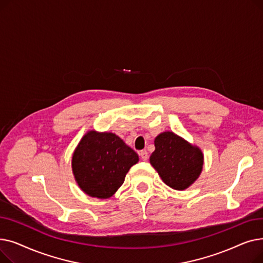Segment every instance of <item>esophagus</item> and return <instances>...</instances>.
I'll return each mask as SVG.
<instances>
[{"label": "esophagus", "mask_w": 263, "mask_h": 263, "mask_svg": "<svg viewBox=\"0 0 263 263\" xmlns=\"http://www.w3.org/2000/svg\"><path fill=\"white\" fill-rule=\"evenodd\" d=\"M139 155H140V157H141V159L143 161H147L148 160V153H147L146 150H141L140 153H139Z\"/></svg>", "instance_id": "esophagus-1"}]
</instances>
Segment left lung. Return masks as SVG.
<instances>
[{
	"mask_svg": "<svg viewBox=\"0 0 263 263\" xmlns=\"http://www.w3.org/2000/svg\"><path fill=\"white\" fill-rule=\"evenodd\" d=\"M156 150L150 156V164L162 180L174 190H184L194 182L201 173L203 156L173 132L161 133L155 140Z\"/></svg>",
	"mask_w": 263,
	"mask_h": 263,
	"instance_id": "left-lung-1",
	"label": "left lung"
}]
</instances>
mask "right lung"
<instances>
[{"label":"right lung","instance_id":"add662e5","mask_svg":"<svg viewBox=\"0 0 263 263\" xmlns=\"http://www.w3.org/2000/svg\"><path fill=\"white\" fill-rule=\"evenodd\" d=\"M137 162L139 156L117 135L90 131L74 151L72 171L79 186L87 195L108 198Z\"/></svg>","mask_w":263,"mask_h":263}]
</instances>
